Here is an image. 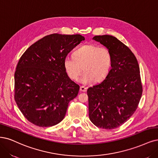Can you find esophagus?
<instances>
[{
    "mask_svg": "<svg viewBox=\"0 0 158 158\" xmlns=\"http://www.w3.org/2000/svg\"><path fill=\"white\" fill-rule=\"evenodd\" d=\"M80 90L82 92H85L87 91V88H85L84 86H80Z\"/></svg>",
    "mask_w": 158,
    "mask_h": 158,
    "instance_id": "esophagus-1",
    "label": "esophagus"
}]
</instances>
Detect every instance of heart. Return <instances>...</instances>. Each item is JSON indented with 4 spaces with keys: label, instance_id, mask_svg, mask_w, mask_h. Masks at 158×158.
Here are the masks:
<instances>
[{
    "label": "heart",
    "instance_id": "heart-1",
    "mask_svg": "<svg viewBox=\"0 0 158 158\" xmlns=\"http://www.w3.org/2000/svg\"><path fill=\"white\" fill-rule=\"evenodd\" d=\"M64 67L72 80H77L82 73L81 82H99L110 72L112 64L110 51L105 46L89 44L80 47L73 53V57L67 56Z\"/></svg>",
    "mask_w": 158,
    "mask_h": 158
}]
</instances>
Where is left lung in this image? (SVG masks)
<instances>
[{
  "label": "left lung",
  "instance_id": "1",
  "mask_svg": "<svg viewBox=\"0 0 158 158\" xmlns=\"http://www.w3.org/2000/svg\"><path fill=\"white\" fill-rule=\"evenodd\" d=\"M93 39L110 51L111 69L101 83L89 88V117L95 126L113 129L127 122L137 110L143 94L140 69L131 50L110 35Z\"/></svg>",
  "mask_w": 158,
  "mask_h": 158
}]
</instances>
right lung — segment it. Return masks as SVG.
Instances as JSON below:
<instances>
[{"instance_id": "1", "label": "right lung", "mask_w": 158, "mask_h": 158, "mask_svg": "<svg viewBox=\"0 0 158 158\" xmlns=\"http://www.w3.org/2000/svg\"><path fill=\"white\" fill-rule=\"evenodd\" d=\"M84 40L80 35H47L20 57L14 74V99L31 123L46 127L63 119L80 89L68 77L64 59Z\"/></svg>"}]
</instances>
